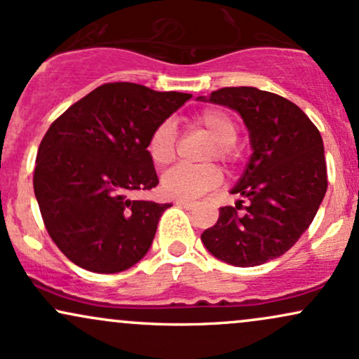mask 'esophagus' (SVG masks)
I'll list each match as a JSON object with an SVG mask.
<instances>
[{
	"label": "esophagus",
	"mask_w": 359,
	"mask_h": 359,
	"mask_svg": "<svg viewBox=\"0 0 359 359\" xmlns=\"http://www.w3.org/2000/svg\"><path fill=\"white\" fill-rule=\"evenodd\" d=\"M175 204L179 205V208H184V209H187V211H191V209L194 208V203H191V201H175Z\"/></svg>",
	"instance_id": "34e87169"
}]
</instances>
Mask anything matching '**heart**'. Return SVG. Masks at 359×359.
I'll list each match as a JSON object with an SVG mask.
<instances>
[{"label":"heart","instance_id":"heart-1","mask_svg":"<svg viewBox=\"0 0 359 359\" xmlns=\"http://www.w3.org/2000/svg\"><path fill=\"white\" fill-rule=\"evenodd\" d=\"M194 126L203 130L214 142L209 158L221 160L231 165L236 158L233 145L238 138V125L224 111L208 108L194 118ZM177 138L174 125L162 121L154 128L147 142V154L155 167H167L175 158ZM222 182V172L216 165L187 167L177 165L162 177V189L168 197L177 201H194L212 191Z\"/></svg>","mask_w":359,"mask_h":359}]
</instances>
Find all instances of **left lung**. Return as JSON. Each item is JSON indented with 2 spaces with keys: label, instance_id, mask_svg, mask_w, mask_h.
I'll return each instance as SVG.
<instances>
[{
  "label": "left lung",
  "instance_id": "8db88e82",
  "mask_svg": "<svg viewBox=\"0 0 359 359\" xmlns=\"http://www.w3.org/2000/svg\"><path fill=\"white\" fill-rule=\"evenodd\" d=\"M209 101L241 114L253 154L231 191L246 197L248 205L238 201L236 208H221L219 219L201 240L229 265H263L297 243L323 203L327 191L323 138L297 104L269 90L222 88L212 90Z\"/></svg>",
  "mask_w": 359,
  "mask_h": 359
}]
</instances>
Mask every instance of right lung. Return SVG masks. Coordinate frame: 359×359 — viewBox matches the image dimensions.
<instances>
[{
	"label": "right lung",
	"instance_id": "obj_1",
	"mask_svg": "<svg viewBox=\"0 0 359 359\" xmlns=\"http://www.w3.org/2000/svg\"><path fill=\"white\" fill-rule=\"evenodd\" d=\"M191 97L109 82L52 123L36 154L34 191L52 241L72 263L118 273L145 257L172 204L128 194L156 187L148 137Z\"/></svg>",
	"mask_w": 359,
	"mask_h": 359
}]
</instances>
